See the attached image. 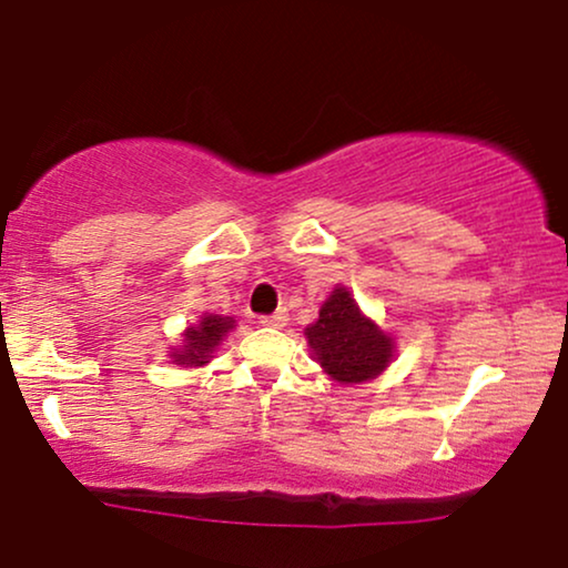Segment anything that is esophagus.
<instances>
[{"label":"esophagus","mask_w":568,"mask_h":568,"mask_svg":"<svg viewBox=\"0 0 568 568\" xmlns=\"http://www.w3.org/2000/svg\"><path fill=\"white\" fill-rule=\"evenodd\" d=\"M286 322H290V313H286V308H278L276 313H271V316L260 318V324L263 326H284Z\"/></svg>","instance_id":"obj_1"}]
</instances>
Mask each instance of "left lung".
I'll use <instances>...</instances> for the list:
<instances>
[{"label":"left lung","instance_id":"obj_1","mask_svg":"<svg viewBox=\"0 0 568 568\" xmlns=\"http://www.w3.org/2000/svg\"><path fill=\"white\" fill-rule=\"evenodd\" d=\"M308 345L332 379L343 385L366 383L393 362V337L366 318L345 286H337L305 329Z\"/></svg>","mask_w":568,"mask_h":568}]
</instances>
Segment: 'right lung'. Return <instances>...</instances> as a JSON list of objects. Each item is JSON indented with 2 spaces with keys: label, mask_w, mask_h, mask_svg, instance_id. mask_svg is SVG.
Listing matches in <instances>:
<instances>
[{
  "label": "right lung",
  "mask_w": 568,
  "mask_h": 568,
  "mask_svg": "<svg viewBox=\"0 0 568 568\" xmlns=\"http://www.w3.org/2000/svg\"><path fill=\"white\" fill-rule=\"evenodd\" d=\"M233 329L231 316H215V313H204L202 322L185 329L183 345L172 348V364L180 366H204L210 364L212 351L223 343V337Z\"/></svg>",
  "instance_id": "add662e5"
}]
</instances>
